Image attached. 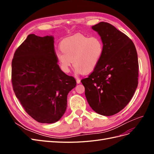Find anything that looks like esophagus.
Segmentation results:
<instances>
[{
  "mask_svg": "<svg viewBox=\"0 0 154 154\" xmlns=\"http://www.w3.org/2000/svg\"><path fill=\"white\" fill-rule=\"evenodd\" d=\"M80 82H81V81H80V79L77 78V79H76V83H78V84H79V83H80Z\"/></svg>",
  "mask_w": 154,
  "mask_h": 154,
  "instance_id": "obj_1",
  "label": "esophagus"
}]
</instances>
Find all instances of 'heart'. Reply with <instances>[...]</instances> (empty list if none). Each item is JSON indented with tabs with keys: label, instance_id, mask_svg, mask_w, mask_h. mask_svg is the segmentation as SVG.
I'll use <instances>...</instances> for the list:
<instances>
[{
	"label": "heart",
	"instance_id": "obj_1",
	"mask_svg": "<svg viewBox=\"0 0 154 154\" xmlns=\"http://www.w3.org/2000/svg\"><path fill=\"white\" fill-rule=\"evenodd\" d=\"M56 57L60 67L68 73L73 63L78 74H89L96 68L103 54L104 46L97 36L76 35L63 40Z\"/></svg>",
	"mask_w": 154,
	"mask_h": 154
}]
</instances>
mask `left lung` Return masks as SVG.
Instances as JSON below:
<instances>
[{
    "label": "left lung",
    "mask_w": 154,
    "mask_h": 154,
    "mask_svg": "<svg viewBox=\"0 0 154 154\" xmlns=\"http://www.w3.org/2000/svg\"><path fill=\"white\" fill-rule=\"evenodd\" d=\"M103 43L99 64L81 82L88 104L96 113L110 116L127 105L138 85V58L128 37L109 23L92 26Z\"/></svg>",
    "instance_id": "8db88e82"
}]
</instances>
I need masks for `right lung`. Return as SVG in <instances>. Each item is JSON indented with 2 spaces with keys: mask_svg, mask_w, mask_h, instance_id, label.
<instances>
[{
  "mask_svg": "<svg viewBox=\"0 0 154 154\" xmlns=\"http://www.w3.org/2000/svg\"><path fill=\"white\" fill-rule=\"evenodd\" d=\"M54 37L30 34L15 51L11 63L14 92L32 118L53 123L67 109L68 93L76 85L57 63Z\"/></svg>",
  "mask_w": 154,
  "mask_h": 154,
  "instance_id": "right-lung-1",
  "label": "right lung"
}]
</instances>
